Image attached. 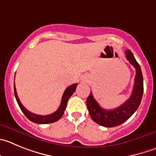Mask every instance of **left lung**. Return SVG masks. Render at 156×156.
<instances>
[{
    "label": "left lung",
    "instance_id": "8db88e82",
    "mask_svg": "<svg viewBox=\"0 0 156 156\" xmlns=\"http://www.w3.org/2000/svg\"><path fill=\"white\" fill-rule=\"evenodd\" d=\"M126 59L136 69L133 93L123 104L113 109H105L99 106L92 93L87 99L89 113L94 122L105 127H114L123 123L133 115L139 106L143 94V76L140 66L129 50L126 51Z\"/></svg>",
    "mask_w": 156,
    "mask_h": 156
}]
</instances>
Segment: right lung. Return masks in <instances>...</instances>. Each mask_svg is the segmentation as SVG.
I'll return each instance as SVG.
<instances>
[{
  "mask_svg": "<svg viewBox=\"0 0 156 156\" xmlns=\"http://www.w3.org/2000/svg\"><path fill=\"white\" fill-rule=\"evenodd\" d=\"M77 83H74L73 85L69 86L65 90L64 93H63V96H62V100L61 103H60V107L58 108L56 112H54L53 113L50 114V115H37V114L33 113V112H30L29 110L26 109L23 105L20 103V99H19L18 96H17V91H16L15 88V84L14 85V96H15L16 100H17V103H18L19 106H20V109L22 110V112H23L25 115H26L27 118L29 120H30L33 122H35V123L38 124H47V123H52V122H57V120L60 119L62 117V115L64 113L65 109L66 107V104H67L68 99L70 98V96H72L73 93L75 92L76 88Z\"/></svg>",
  "mask_w": 156,
  "mask_h": 156,
  "instance_id": "obj_1",
  "label": "right lung"
}]
</instances>
